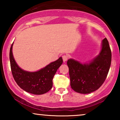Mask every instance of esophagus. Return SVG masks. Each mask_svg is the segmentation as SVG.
<instances>
[{
  "instance_id": "34e87169",
  "label": "esophagus",
  "mask_w": 120,
  "mask_h": 120,
  "mask_svg": "<svg viewBox=\"0 0 120 120\" xmlns=\"http://www.w3.org/2000/svg\"><path fill=\"white\" fill-rule=\"evenodd\" d=\"M62 58H63V62H66L67 60H68V57L66 55H64V56H62Z\"/></svg>"
}]
</instances>
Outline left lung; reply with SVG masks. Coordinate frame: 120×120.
<instances>
[{
	"instance_id": "obj_1",
	"label": "left lung",
	"mask_w": 120,
	"mask_h": 120,
	"mask_svg": "<svg viewBox=\"0 0 120 120\" xmlns=\"http://www.w3.org/2000/svg\"><path fill=\"white\" fill-rule=\"evenodd\" d=\"M111 61V52L106 38L101 41L98 55L88 62L81 63L74 59H69L67 65L72 89L82 94H88L97 90L106 79Z\"/></svg>"
}]
</instances>
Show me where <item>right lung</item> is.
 I'll use <instances>...</instances> for the list:
<instances>
[{"mask_svg":"<svg viewBox=\"0 0 120 120\" xmlns=\"http://www.w3.org/2000/svg\"><path fill=\"white\" fill-rule=\"evenodd\" d=\"M13 42L10 50V61L12 74L15 80L20 88L33 94H42L51 89L52 79L63 63L62 57L43 68L35 71H28L19 66L13 56Z\"/></svg>","mask_w":120,"mask_h":120,"instance_id":"add662e5","label":"right lung"}]
</instances>
